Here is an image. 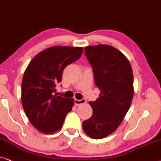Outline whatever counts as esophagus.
I'll list each match as a JSON object with an SVG mask.
<instances>
[{
	"instance_id": "34e87169",
	"label": "esophagus",
	"mask_w": 161,
	"mask_h": 161,
	"mask_svg": "<svg viewBox=\"0 0 161 161\" xmlns=\"http://www.w3.org/2000/svg\"><path fill=\"white\" fill-rule=\"evenodd\" d=\"M74 103L76 106H79V105H81V104H85V103H86V99H85V98H82V99H80V100L75 99Z\"/></svg>"
}]
</instances>
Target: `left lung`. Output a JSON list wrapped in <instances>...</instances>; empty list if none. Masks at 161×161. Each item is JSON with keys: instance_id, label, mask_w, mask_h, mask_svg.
I'll return each instance as SVG.
<instances>
[{"instance_id": "1", "label": "left lung", "mask_w": 161, "mask_h": 161, "mask_svg": "<svg viewBox=\"0 0 161 161\" xmlns=\"http://www.w3.org/2000/svg\"><path fill=\"white\" fill-rule=\"evenodd\" d=\"M85 53L91 64L99 97L90 102L93 115L82 122L85 133L102 139L115 132L129 110L133 97V74L121 51L108 45L87 46Z\"/></svg>"}]
</instances>
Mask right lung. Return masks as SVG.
I'll return each instance as SVG.
<instances>
[{
  "mask_svg": "<svg viewBox=\"0 0 161 161\" xmlns=\"http://www.w3.org/2000/svg\"><path fill=\"white\" fill-rule=\"evenodd\" d=\"M82 52V47H51L36 55L25 69L21 86L23 108L39 131L46 134L58 131L72 110L74 98L57 96L55 87L61 82L66 66L76 61Z\"/></svg>",
  "mask_w": 161,
  "mask_h": 161,
  "instance_id": "1",
  "label": "right lung"
}]
</instances>
